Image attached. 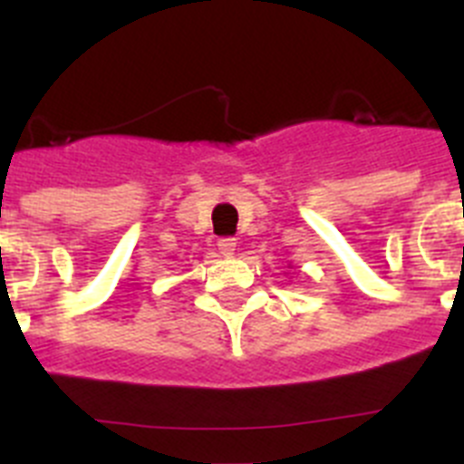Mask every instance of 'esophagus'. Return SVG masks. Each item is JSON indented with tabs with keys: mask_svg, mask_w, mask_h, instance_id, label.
I'll return each mask as SVG.
<instances>
[{
	"mask_svg": "<svg viewBox=\"0 0 464 464\" xmlns=\"http://www.w3.org/2000/svg\"><path fill=\"white\" fill-rule=\"evenodd\" d=\"M218 251H220V256H225V257H232L235 256V251H237V239H220L218 241Z\"/></svg>",
	"mask_w": 464,
	"mask_h": 464,
	"instance_id": "34e87169",
	"label": "esophagus"
}]
</instances>
